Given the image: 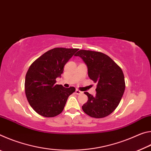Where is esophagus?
<instances>
[{
  "mask_svg": "<svg viewBox=\"0 0 151 151\" xmlns=\"http://www.w3.org/2000/svg\"><path fill=\"white\" fill-rule=\"evenodd\" d=\"M75 93H76V94H81L83 93H82L81 91H80L79 90H78V89H76V90L75 91Z\"/></svg>",
  "mask_w": 151,
  "mask_h": 151,
  "instance_id": "obj_1",
  "label": "esophagus"
}]
</instances>
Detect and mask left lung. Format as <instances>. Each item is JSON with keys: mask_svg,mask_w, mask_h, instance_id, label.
<instances>
[{"mask_svg": "<svg viewBox=\"0 0 151 151\" xmlns=\"http://www.w3.org/2000/svg\"><path fill=\"white\" fill-rule=\"evenodd\" d=\"M87 66L88 75L97 84L95 96L87 92L88 101L82 109L88 116L100 119L109 115L118 106L125 89L124 74L109 56L96 51L80 50L75 54Z\"/></svg>", "mask_w": 151, "mask_h": 151, "instance_id": "1", "label": "left lung"}]
</instances>
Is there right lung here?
<instances>
[{
	"mask_svg": "<svg viewBox=\"0 0 151 151\" xmlns=\"http://www.w3.org/2000/svg\"><path fill=\"white\" fill-rule=\"evenodd\" d=\"M78 50L52 48L30 66L25 77V94L30 105L40 115H58L63 112L68 96L75 91L73 86L65 88L56 85V78L61 76L64 66Z\"/></svg>",
	"mask_w": 151,
	"mask_h": 151,
	"instance_id": "add662e5",
	"label": "right lung"
}]
</instances>
